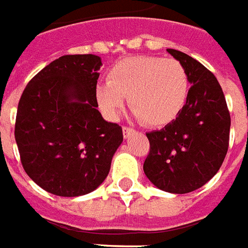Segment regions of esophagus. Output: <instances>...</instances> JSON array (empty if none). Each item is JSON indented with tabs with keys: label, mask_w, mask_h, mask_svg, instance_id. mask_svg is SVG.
Segmentation results:
<instances>
[{
	"label": "esophagus",
	"mask_w": 248,
	"mask_h": 248,
	"mask_svg": "<svg viewBox=\"0 0 248 248\" xmlns=\"http://www.w3.org/2000/svg\"><path fill=\"white\" fill-rule=\"evenodd\" d=\"M135 133V129H132L129 126H123V135H124V139H128V137L131 136Z\"/></svg>",
	"instance_id": "obj_1"
}]
</instances>
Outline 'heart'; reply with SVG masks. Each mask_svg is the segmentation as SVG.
Instances as JSON below:
<instances>
[{
  "instance_id": "1",
  "label": "heart",
  "mask_w": 248,
  "mask_h": 248,
  "mask_svg": "<svg viewBox=\"0 0 248 248\" xmlns=\"http://www.w3.org/2000/svg\"><path fill=\"white\" fill-rule=\"evenodd\" d=\"M189 78L176 59L140 55L123 59L109 71V80L97 83V104L106 116L116 119L129 99V107L146 125L173 122L185 106Z\"/></svg>"
}]
</instances>
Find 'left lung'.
<instances>
[{"label":"left lung","mask_w":248,"mask_h":248,"mask_svg":"<svg viewBox=\"0 0 248 248\" xmlns=\"http://www.w3.org/2000/svg\"><path fill=\"white\" fill-rule=\"evenodd\" d=\"M166 51L185 67L191 87L180 115L160 131L146 133L151 149L144 173L158 189L185 194L219 170L229 149L231 119L214 74L185 52Z\"/></svg>","instance_id":"8db88e82"}]
</instances>
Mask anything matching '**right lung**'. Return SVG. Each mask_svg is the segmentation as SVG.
<instances>
[{"label": "right lung", "instance_id": "right-lung-1", "mask_svg": "<svg viewBox=\"0 0 248 248\" xmlns=\"http://www.w3.org/2000/svg\"><path fill=\"white\" fill-rule=\"evenodd\" d=\"M100 66L97 55H63L32 78L18 103L14 136L23 169L55 196H84L102 185L123 142L122 126L97 111Z\"/></svg>", "mask_w": 248, "mask_h": 248}]
</instances>
